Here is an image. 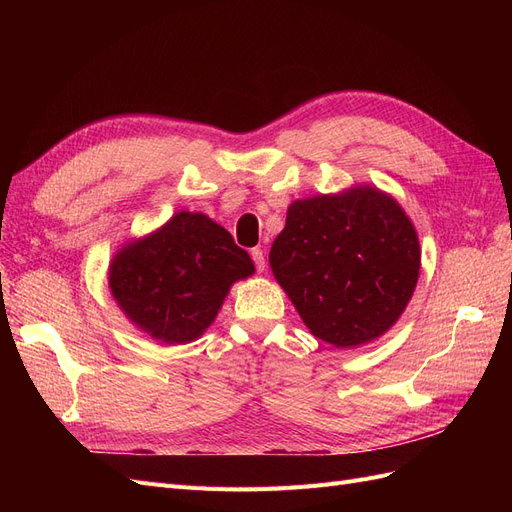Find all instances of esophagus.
<instances>
[{"label":"esophagus","instance_id":"34e87169","mask_svg":"<svg viewBox=\"0 0 512 512\" xmlns=\"http://www.w3.org/2000/svg\"><path fill=\"white\" fill-rule=\"evenodd\" d=\"M252 254V260H254V265H256V271L258 273H262L267 269V260H265V252L260 250V247H254V250L250 252Z\"/></svg>","mask_w":512,"mask_h":512}]
</instances>
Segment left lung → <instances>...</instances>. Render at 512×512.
Masks as SVG:
<instances>
[{"mask_svg": "<svg viewBox=\"0 0 512 512\" xmlns=\"http://www.w3.org/2000/svg\"><path fill=\"white\" fill-rule=\"evenodd\" d=\"M269 265L314 337L354 348L384 335L404 314L421 245L393 196L356 185L294 200Z\"/></svg>", "mask_w": 512, "mask_h": 512, "instance_id": "left-lung-1", "label": "left lung"}]
</instances>
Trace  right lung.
<instances>
[{
  "label": "right lung",
  "mask_w": 512,
  "mask_h": 512,
  "mask_svg": "<svg viewBox=\"0 0 512 512\" xmlns=\"http://www.w3.org/2000/svg\"><path fill=\"white\" fill-rule=\"evenodd\" d=\"M254 262L205 213L179 211L151 235L128 241L108 267V288L136 329L162 344H190L218 316L230 286Z\"/></svg>",
  "instance_id": "add662e5"
}]
</instances>
